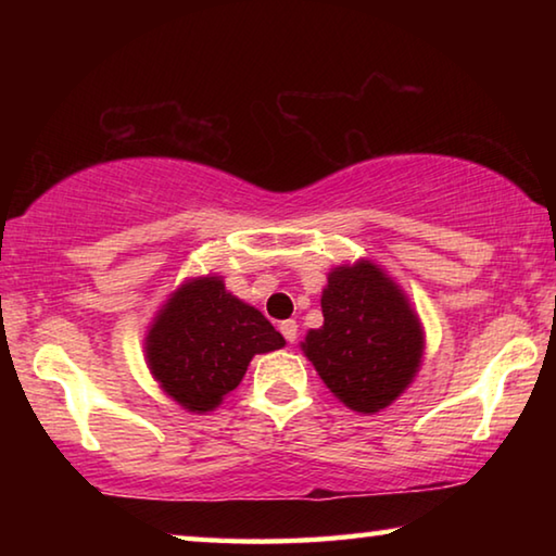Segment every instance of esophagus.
<instances>
[{
	"label": "esophagus",
	"mask_w": 556,
	"mask_h": 556,
	"mask_svg": "<svg viewBox=\"0 0 556 556\" xmlns=\"http://www.w3.org/2000/svg\"><path fill=\"white\" fill-rule=\"evenodd\" d=\"M279 331H281V336L287 338V343H294L296 341V331H299V326H296V321H281L279 324Z\"/></svg>",
	"instance_id": "1"
}]
</instances>
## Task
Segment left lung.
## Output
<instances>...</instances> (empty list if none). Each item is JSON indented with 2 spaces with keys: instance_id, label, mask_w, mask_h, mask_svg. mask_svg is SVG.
I'll return each instance as SVG.
<instances>
[{
  "instance_id": "1",
  "label": "left lung",
  "mask_w": 556,
  "mask_h": 556,
  "mask_svg": "<svg viewBox=\"0 0 556 556\" xmlns=\"http://www.w3.org/2000/svg\"><path fill=\"white\" fill-rule=\"evenodd\" d=\"M324 326L306 333L301 351L345 407L375 414L409 388L425 355V331L394 279L357 260L328 271Z\"/></svg>"
}]
</instances>
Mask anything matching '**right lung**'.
Segmentation results:
<instances>
[{"label": "right lung", "instance_id": "right-lung-1", "mask_svg": "<svg viewBox=\"0 0 556 556\" xmlns=\"http://www.w3.org/2000/svg\"><path fill=\"white\" fill-rule=\"evenodd\" d=\"M277 348H285L277 328L211 275L178 287L144 338L159 388L193 414L213 412L238 388L252 357Z\"/></svg>", "mask_w": 556, "mask_h": 556}]
</instances>
